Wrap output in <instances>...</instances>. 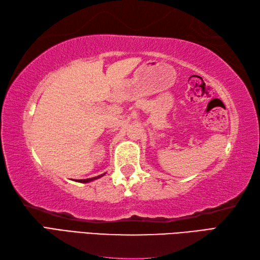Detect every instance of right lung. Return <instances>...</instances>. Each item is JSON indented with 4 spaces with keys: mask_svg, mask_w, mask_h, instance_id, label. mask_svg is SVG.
I'll use <instances>...</instances> for the list:
<instances>
[{
    "mask_svg": "<svg viewBox=\"0 0 260 260\" xmlns=\"http://www.w3.org/2000/svg\"><path fill=\"white\" fill-rule=\"evenodd\" d=\"M103 175H105V173L104 174H101V175H98V176H95V178H90V179H85V180H79L78 182H81V183H87V182H90V181H93V180H96V179H99V178H102Z\"/></svg>",
    "mask_w": 260,
    "mask_h": 260,
    "instance_id": "1",
    "label": "right lung"
}]
</instances>
